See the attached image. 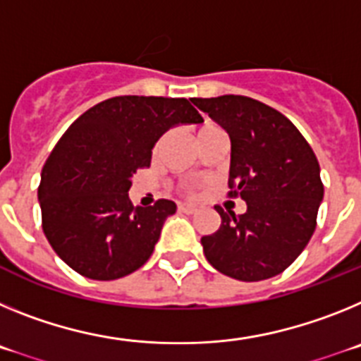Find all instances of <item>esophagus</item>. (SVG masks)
Returning a JSON list of instances; mask_svg holds the SVG:
<instances>
[{"instance_id":"obj_1","label":"esophagus","mask_w":361,"mask_h":361,"mask_svg":"<svg viewBox=\"0 0 361 361\" xmlns=\"http://www.w3.org/2000/svg\"><path fill=\"white\" fill-rule=\"evenodd\" d=\"M178 212L186 213V215H193L197 209H195V206H190V204H180V206H178Z\"/></svg>"}]
</instances>
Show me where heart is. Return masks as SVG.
<instances>
[{"label":"heart","mask_w":361,"mask_h":361,"mask_svg":"<svg viewBox=\"0 0 361 361\" xmlns=\"http://www.w3.org/2000/svg\"><path fill=\"white\" fill-rule=\"evenodd\" d=\"M219 126H215V124H202V126H199V128L195 130V137H197V141H202L204 137L208 135L209 132H213V130H216ZM161 146V145H159Z\"/></svg>","instance_id":"1"}]
</instances>
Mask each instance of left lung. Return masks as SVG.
I'll return each instance as SVG.
<instances>
[{
    "instance_id": "left-lung-1",
    "label": "left lung",
    "mask_w": 361,
    "mask_h": 361,
    "mask_svg": "<svg viewBox=\"0 0 361 361\" xmlns=\"http://www.w3.org/2000/svg\"><path fill=\"white\" fill-rule=\"evenodd\" d=\"M228 132L229 197L247 204L244 215L220 206V228L202 237L204 255L222 275L258 282L296 260L317 228L324 199L318 159L295 124L245 95L191 99Z\"/></svg>"
}]
</instances>
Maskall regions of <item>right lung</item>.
<instances>
[{
    "label": "right lung",
    "mask_w": 361,
    "mask_h": 361,
    "mask_svg": "<svg viewBox=\"0 0 361 361\" xmlns=\"http://www.w3.org/2000/svg\"><path fill=\"white\" fill-rule=\"evenodd\" d=\"M202 123L188 99L119 95L70 124L41 171L37 199L47 240L66 266L92 280H117L152 257L173 200L133 206L132 177L148 168L159 137Z\"/></svg>",
    "instance_id": "obj_1"
}]
</instances>
